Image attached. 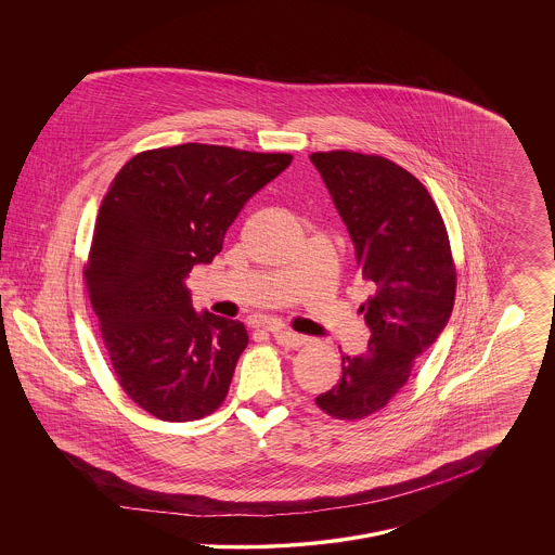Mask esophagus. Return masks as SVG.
Here are the masks:
<instances>
[{
	"instance_id": "1",
	"label": "esophagus",
	"mask_w": 555,
	"mask_h": 555,
	"mask_svg": "<svg viewBox=\"0 0 555 555\" xmlns=\"http://www.w3.org/2000/svg\"><path fill=\"white\" fill-rule=\"evenodd\" d=\"M267 331H271L273 339H275L280 346H284V348H301L302 344H305V337H302V335L293 333V331H288V328L269 326Z\"/></svg>"
}]
</instances>
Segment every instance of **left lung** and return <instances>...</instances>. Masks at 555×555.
Wrapping results in <instances>:
<instances>
[{
	"label": "left lung",
	"mask_w": 555,
	"mask_h": 555,
	"mask_svg": "<svg viewBox=\"0 0 555 555\" xmlns=\"http://www.w3.org/2000/svg\"><path fill=\"white\" fill-rule=\"evenodd\" d=\"M331 199L348 227L373 295L360 305L371 331L362 353H341V379L315 404L339 420H360L403 388L415 364L450 322L455 271L443 218L397 163L358 152H313Z\"/></svg>",
	"instance_id": "obj_1"
}]
</instances>
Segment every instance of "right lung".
I'll return each mask as SVG.
<instances>
[{"label": "right lung", "instance_id": "right-lung-1", "mask_svg": "<svg viewBox=\"0 0 555 555\" xmlns=\"http://www.w3.org/2000/svg\"><path fill=\"white\" fill-rule=\"evenodd\" d=\"M291 160L207 144L140 152L103 195L85 280L122 390L154 417L191 422L224 401L248 331L197 313L186 278Z\"/></svg>", "mask_w": 555, "mask_h": 555}]
</instances>
